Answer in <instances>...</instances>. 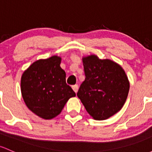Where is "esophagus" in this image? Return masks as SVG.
<instances>
[{
    "instance_id": "obj_1",
    "label": "esophagus",
    "mask_w": 152,
    "mask_h": 152,
    "mask_svg": "<svg viewBox=\"0 0 152 152\" xmlns=\"http://www.w3.org/2000/svg\"><path fill=\"white\" fill-rule=\"evenodd\" d=\"M72 89H73V91H74V92L76 93V92H78V89H79V86H78L77 84L73 85V86H72Z\"/></svg>"
}]
</instances>
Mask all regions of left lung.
I'll list each match as a JSON object with an SVG mask.
<instances>
[{"instance_id": "obj_1", "label": "left lung", "mask_w": 152, "mask_h": 152, "mask_svg": "<svg viewBox=\"0 0 152 152\" xmlns=\"http://www.w3.org/2000/svg\"><path fill=\"white\" fill-rule=\"evenodd\" d=\"M85 80L77 96L93 119L104 120L120 111L128 95L130 83L122 67L95 55L83 58Z\"/></svg>"}]
</instances>
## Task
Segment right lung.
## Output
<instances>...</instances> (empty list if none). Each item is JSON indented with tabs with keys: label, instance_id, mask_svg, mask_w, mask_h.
Here are the masks:
<instances>
[{
	"label": "right lung",
	"instance_id": "add662e5",
	"mask_svg": "<svg viewBox=\"0 0 152 152\" xmlns=\"http://www.w3.org/2000/svg\"><path fill=\"white\" fill-rule=\"evenodd\" d=\"M61 58L52 56L34 62L23 73L21 92L25 104L32 112L45 119L60 114L68 99L76 93L65 81L60 68Z\"/></svg>",
	"mask_w": 152,
	"mask_h": 152
}]
</instances>
